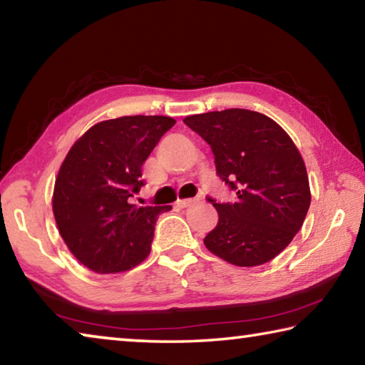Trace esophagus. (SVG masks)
I'll return each instance as SVG.
<instances>
[{"label":"esophagus","instance_id":"34e87169","mask_svg":"<svg viewBox=\"0 0 365 365\" xmlns=\"http://www.w3.org/2000/svg\"><path fill=\"white\" fill-rule=\"evenodd\" d=\"M195 202V200H177V207H187V206H190V205H193Z\"/></svg>","mask_w":365,"mask_h":365}]
</instances>
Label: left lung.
<instances>
[{
	"label": "left lung",
	"instance_id": "8db88e82",
	"mask_svg": "<svg viewBox=\"0 0 365 365\" xmlns=\"http://www.w3.org/2000/svg\"><path fill=\"white\" fill-rule=\"evenodd\" d=\"M211 145L215 170L237 191V202H212L219 220L206 248L238 267L265 264L292 243L311 205L306 164L298 148L270 117L225 109L185 117Z\"/></svg>",
	"mask_w": 365,
	"mask_h": 365
}]
</instances>
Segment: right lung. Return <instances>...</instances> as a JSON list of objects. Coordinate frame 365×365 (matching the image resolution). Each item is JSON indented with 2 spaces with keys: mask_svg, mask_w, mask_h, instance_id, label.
Listing matches in <instances>:
<instances>
[{
  "mask_svg": "<svg viewBox=\"0 0 365 365\" xmlns=\"http://www.w3.org/2000/svg\"><path fill=\"white\" fill-rule=\"evenodd\" d=\"M168 115H123L95 123L61 164L53 214L67 248L96 274H119L145 261L154 224L172 206L137 207L128 197L143 182L141 165L174 127Z\"/></svg>",
  "mask_w": 365,
  "mask_h": 365,
  "instance_id": "right-lung-1",
  "label": "right lung"
}]
</instances>
